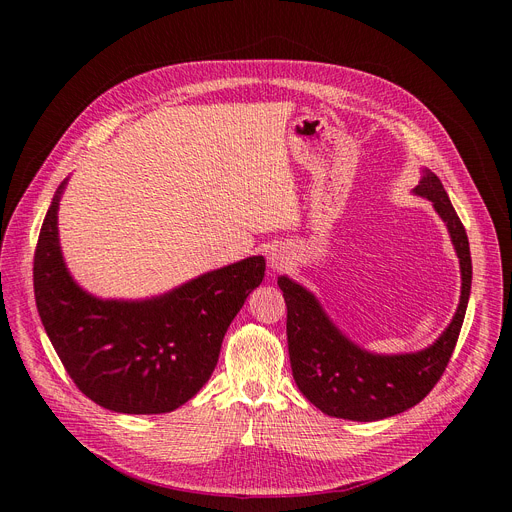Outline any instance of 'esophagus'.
I'll return each mask as SVG.
<instances>
[{"label": "esophagus", "mask_w": 512, "mask_h": 512, "mask_svg": "<svg viewBox=\"0 0 512 512\" xmlns=\"http://www.w3.org/2000/svg\"><path fill=\"white\" fill-rule=\"evenodd\" d=\"M267 261H270V267H272L274 272H280V270H284V267L288 265L290 255H288V251H284V249H274V251L270 253V257H267Z\"/></svg>", "instance_id": "1"}]
</instances>
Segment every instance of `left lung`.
Masks as SVG:
<instances>
[{
	"label": "left lung",
	"instance_id": "obj_1",
	"mask_svg": "<svg viewBox=\"0 0 512 512\" xmlns=\"http://www.w3.org/2000/svg\"><path fill=\"white\" fill-rule=\"evenodd\" d=\"M421 172L413 195L432 201L461 265L459 307L436 342L417 353H371L334 324L311 290L288 276L278 278L288 309L292 378L311 405L330 417L380 421L415 407L438 384L459 338L471 294L469 238L440 178L427 168Z\"/></svg>",
	"mask_w": 512,
	"mask_h": 512
}]
</instances>
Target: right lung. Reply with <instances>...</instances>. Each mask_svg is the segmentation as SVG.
I'll return each instance as SVG.
<instances>
[{
  "mask_svg": "<svg viewBox=\"0 0 512 512\" xmlns=\"http://www.w3.org/2000/svg\"><path fill=\"white\" fill-rule=\"evenodd\" d=\"M58 186L35 251V301L43 328L78 390L126 415L170 413L191 400L218 365L236 313L265 276L253 255L149 299H99L64 261Z\"/></svg>",
  "mask_w": 512,
  "mask_h": 512,
  "instance_id": "1",
  "label": "right lung"
}]
</instances>
